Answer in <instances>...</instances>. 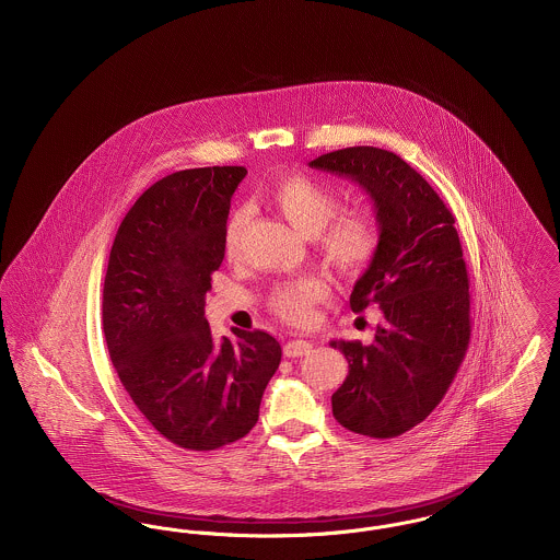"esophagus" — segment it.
<instances>
[{
    "label": "esophagus",
    "mask_w": 560,
    "mask_h": 560,
    "mask_svg": "<svg viewBox=\"0 0 560 560\" xmlns=\"http://www.w3.org/2000/svg\"><path fill=\"white\" fill-rule=\"evenodd\" d=\"M313 352V345L308 340H290L285 347H283V354L295 359V357H304V354H311Z\"/></svg>",
    "instance_id": "34e87169"
}]
</instances>
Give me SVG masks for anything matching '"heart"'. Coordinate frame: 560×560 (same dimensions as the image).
I'll return each mask as SVG.
<instances>
[{"mask_svg": "<svg viewBox=\"0 0 560 560\" xmlns=\"http://www.w3.org/2000/svg\"><path fill=\"white\" fill-rule=\"evenodd\" d=\"M272 206L293 229L304 237H315L323 258L329 267L357 275L372 265L380 243V222L368 210H345L340 208V195L319 180L292 174L279 178L268 192ZM249 222L245 208L235 210L224 226V254L237 258ZM327 293L325 283L317 277H302L281 283L270 293V308L281 319L292 325H306L313 319V306Z\"/></svg>", "mask_w": 560, "mask_h": 560, "instance_id": "heart-1", "label": "heart"}]
</instances>
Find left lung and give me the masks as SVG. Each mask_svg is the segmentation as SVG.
<instances>
[{
  "label": "left lung",
  "mask_w": 560,
  "mask_h": 560,
  "mask_svg": "<svg viewBox=\"0 0 560 560\" xmlns=\"http://www.w3.org/2000/svg\"><path fill=\"white\" fill-rule=\"evenodd\" d=\"M363 188L382 243L354 283V313L375 304L372 345L331 340L347 357L334 418L372 439H393L424 422L445 397L470 342V293L453 215L436 190L399 155L348 147L308 163Z\"/></svg>",
  "instance_id": "left-lung-1"
}]
</instances>
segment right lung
<instances>
[{"label": "right lung", "instance_id": "right-lung-1", "mask_svg": "<svg viewBox=\"0 0 560 560\" xmlns=\"http://www.w3.org/2000/svg\"><path fill=\"white\" fill-rule=\"evenodd\" d=\"M245 174L213 165L161 178L126 213L108 256L103 329L113 368L149 424L190 452L256 427L281 363L279 342L260 329L215 342L203 311Z\"/></svg>", "mask_w": 560, "mask_h": 560}]
</instances>
